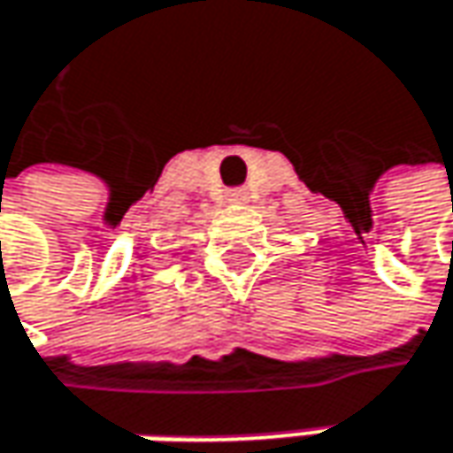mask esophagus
Masks as SVG:
<instances>
[{
  "instance_id": "34e87169",
  "label": "esophagus",
  "mask_w": 453,
  "mask_h": 453,
  "mask_svg": "<svg viewBox=\"0 0 453 453\" xmlns=\"http://www.w3.org/2000/svg\"><path fill=\"white\" fill-rule=\"evenodd\" d=\"M248 200V193L245 190H232L229 193V203H245Z\"/></svg>"
}]
</instances>
